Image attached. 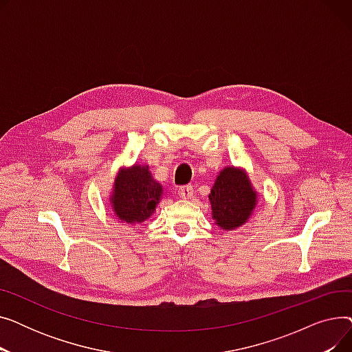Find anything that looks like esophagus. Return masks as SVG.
Returning <instances> with one entry per match:
<instances>
[{
    "label": "esophagus",
    "mask_w": 352,
    "mask_h": 352,
    "mask_svg": "<svg viewBox=\"0 0 352 352\" xmlns=\"http://www.w3.org/2000/svg\"><path fill=\"white\" fill-rule=\"evenodd\" d=\"M194 195V190L191 186H182L178 188V197L182 199H190Z\"/></svg>",
    "instance_id": "obj_1"
}]
</instances>
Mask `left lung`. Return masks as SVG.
Returning <instances> with one entry per match:
<instances>
[{"label": "left lung", "instance_id": "8db88e82", "mask_svg": "<svg viewBox=\"0 0 352 352\" xmlns=\"http://www.w3.org/2000/svg\"><path fill=\"white\" fill-rule=\"evenodd\" d=\"M208 198L212 219L224 231L243 227L258 202V194L245 170L234 165L219 171Z\"/></svg>", "mask_w": 352, "mask_h": 352}]
</instances>
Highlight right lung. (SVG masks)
Listing matches in <instances>:
<instances>
[{"label": "right lung", "instance_id": "right-lung-1", "mask_svg": "<svg viewBox=\"0 0 352 352\" xmlns=\"http://www.w3.org/2000/svg\"><path fill=\"white\" fill-rule=\"evenodd\" d=\"M161 197L162 188L148 171V165L134 164L120 168L109 202L121 223L141 224L154 214Z\"/></svg>", "mask_w": 352, "mask_h": 352}]
</instances>
